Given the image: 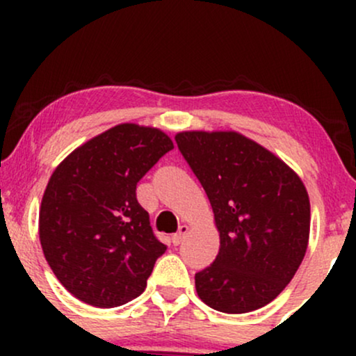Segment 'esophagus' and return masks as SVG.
Segmentation results:
<instances>
[{
    "label": "esophagus",
    "instance_id": "obj_1",
    "mask_svg": "<svg viewBox=\"0 0 356 356\" xmlns=\"http://www.w3.org/2000/svg\"><path fill=\"white\" fill-rule=\"evenodd\" d=\"M187 232H189V226H186V224H182V226L179 227V231L175 232V234L172 236V244H174V246H177V244L182 243V239L186 238Z\"/></svg>",
    "mask_w": 356,
    "mask_h": 356
}]
</instances>
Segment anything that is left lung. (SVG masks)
I'll list each match as a JSON object with an SVG mask.
<instances>
[{"mask_svg": "<svg viewBox=\"0 0 356 356\" xmlns=\"http://www.w3.org/2000/svg\"><path fill=\"white\" fill-rule=\"evenodd\" d=\"M175 142L209 197L219 231V252L195 275V291L222 313L263 308L293 280L308 248L312 212L303 181L234 130H189Z\"/></svg>", "mask_w": 356, "mask_h": 356, "instance_id": "obj_1", "label": "left lung"}]
</instances>
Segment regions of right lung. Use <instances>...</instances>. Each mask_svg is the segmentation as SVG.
I'll list each match as a JSON object with an SVG mask.
<instances>
[{"instance_id":"right-lung-1","label":"right lung","mask_w":356,"mask_h":356,"mask_svg":"<svg viewBox=\"0 0 356 356\" xmlns=\"http://www.w3.org/2000/svg\"><path fill=\"white\" fill-rule=\"evenodd\" d=\"M172 149L162 130L118 124L53 170L40 207V243L60 283L83 303L113 308L145 289L167 248L136 189Z\"/></svg>"}]
</instances>
